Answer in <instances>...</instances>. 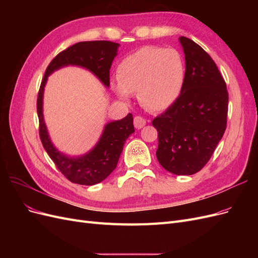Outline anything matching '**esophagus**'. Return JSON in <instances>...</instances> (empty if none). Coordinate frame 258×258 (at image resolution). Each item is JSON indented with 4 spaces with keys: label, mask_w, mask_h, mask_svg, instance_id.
Listing matches in <instances>:
<instances>
[{
    "label": "esophagus",
    "mask_w": 258,
    "mask_h": 258,
    "mask_svg": "<svg viewBox=\"0 0 258 258\" xmlns=\"http://www.w3.org/2000/svg\"><path fill=\"white\" fill-rule=\"evenodd\" d=\"M134 123H135V127L137 129H141L146 124V119L143 118V117H141V116H136L134 119Z\"/></svg>",
    "instance_id": "1"
}]
</instances>
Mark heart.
I'll return each mask as SVG.
<instances>
[{"label":"heart","mask_w":258,"mask_h":258,"mask_svg":"<svg viewBox=\"0 0 258 258\" xmlns=\"http://www.w3.org/2000/svg\"><path fill=\"white\" fill-rule=\"evenodd\" d=\"M186 66L174 48L143 47L121 60L115 90L122 99L138 93L146 110L159 112L172 105L184 88Z\"/></svg>","instance_id":"heart-1"}]
</instances>
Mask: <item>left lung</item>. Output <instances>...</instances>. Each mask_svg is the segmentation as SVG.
<instances>
[{
    "instance_id": "obj_1",
    "label": "left lung",
    "mask_w": 258,
    "mask_h": 258,
    "mask_svg": "<svg viewBox=\"0 0 258 258\" xmlns=\"http://www.w3.org/2000/svg\"><path fill=\"white\" fill-rule=\"evenodd\" d=\"M186 61L184 88L175 102L156 117V156L176 175L199 172L213 155L227 126L228 91L213 59L198 44L179 37Z\"/></svg>"
}]
</instances>
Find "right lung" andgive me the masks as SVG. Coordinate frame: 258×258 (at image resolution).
<instances>
[{"label":"right lung","instance_id":"add662e5","mask_svg":"<svg viewBox=\"0 0 258 258\" xmlns=\"http://www.w3.org/2000/svg\"><path fill=\"white\" fill-rule=\"evenodd\" d=\"M118 44L110 41L76 43L59 52L46 69L37 95V116L40 139L51 160L69 181L80 185H95L102 182L116 168L123 144L135 132L134 117L128 114L120 120L107 123L98 144L82 157L70 158L56 150L50 142L43 118V92L46 81L54 70L66 66H80L88 69L106 87L110 86V69L117 53Z\"/></svg>","mask_w":258,"mask_h":258}]
</instances>
